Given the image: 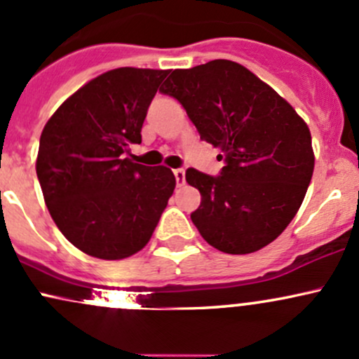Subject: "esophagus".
<instances>
[{
  "label": "esophagus",
  "instance_id": "34e87169",
  "mask_svg": "<svg viewBox=\"0 0 359 359\" xmlns=\"http://www.w3.org/2000/svg\"><path fill=\"white\" fill-rule=\"evenodd\" d=\"M175 178H176V183L183 184L184 183V169H175Z\"/></svg>",
  "mask_w": 359,
  "mask_h": 359
}]
</instances>
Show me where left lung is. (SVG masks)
<instances>
[{"mask_svg":"<svg viewBox=\"0 0 359 359\" xmlns=\"http://www.w3.org/2000/svg\"><path fill=\"white\" fill-rule=\"evenodd\" d=\"M158 91L178 100L201 140L223 152L219 176L194 168L184 175L201 191L190 217L205 242L226 254H250L271 243L297 214L313 176L304 121L231 60L172 70Z\"/></svg>","mask_w":359,"mask_h":359,"instance_id":"1","label":"left lung"}]
</instances>
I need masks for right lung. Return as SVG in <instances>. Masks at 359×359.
I'll use <instances>...</instances> for the list:
<instances>
[{"instance_id":"obj_1","label":"right lung","mask_w":359,"mask_h":359,"mask_svg":"<svg viewBox=\"0 0 359 359\" xmlns=\"http://www.w3.org/2000/svg\"><path fill=\"white\" fill-rule=\"evenodd\" d=\"M168 70L121 67L95 77L51 116L39 140V184L58 230L98 259L149 243L176 187L171 169L126 157Z\"/></svg>"}]
</instances>
